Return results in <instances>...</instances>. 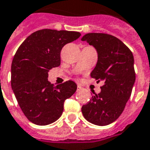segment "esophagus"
<instances>
[{
  "mask_svg": "<svg viewBox=\"0 0 150 150\" xmlns=\"http://www.w3.org/2000/svg\"><path fill=\"white\" fill-rule=\"evenodd\" d=\"M82 89H83V88H82L80 85H78V86H77V91H81Z\"/></svg>",
  "mask_w": 150,
  "mask_h": 150,
  "instance_id": "1",
  "label": "esophagus"
}]
</instances>
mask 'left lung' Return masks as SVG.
<instances>
[{
    "mask_svg": "<svg viewBox=\"0 0 150 150\" xmlns=\"http://www.w3.org/2000/svg\"><path fill=\"white\" fill-rule=\"evenodd\" d=\"M82 41L96 49L98 61L91 78L104 82L101 91L83 105L84 118L96 125H108L123 112L131 96L136 73L132 51L125 44L111 34L90 33Z\"/></svg>",
    "mask_w": 150,
    "mask_h": 150,
    "instance_id": "1",
    "label": "left lung"
}]
</instances>
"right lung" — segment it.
Masks as SVG:
<instances>
[{
  "instance_id": "add662e5",
  "label": "right lung",
  "mask_w": 150,
  "mask_h": 150,
  "mask_svg": "<svg viewBox=\"0 0 150 150\" xmlns=\"http://www.w3.org/2000/svg\"><path fill=\"white\" fill-rule=\"evenodd\" d=\"M75 31L44 29L21 43L11 66V87L24 115L38 125L54 122L62 115L64 101L71 96L77 85L71 80L54 85L48 71L60 65V52L66 44L80 37Z\"/></svg>"
}]
</instances>
